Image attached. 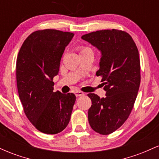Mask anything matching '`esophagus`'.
Segmentation results:
<instances>
[{"label":"esophagus","mask_w":159,"mask_h":159,"mask_svg":"<svg viewBox=\"0 0 159 159\" xmlns=\"http://www.w3.org/2000/svg\"><path fill=\"white\" fill-rule=\"evenodd\" d=\"M75 95L76 96H84V93L83 92H81V91H76V92H75Z\"/></svg>","instance_id":"obj_1"}]
</instances>
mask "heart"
Listing matches in <instances>:
<instances>
[{
    "label": "heart",
    "instance_id": "1",
    "mask_svg": "<svg viewBox=\"0 0 159 159\" xmlns=\"http://www.w3.org/2000/svg\"><path fill=\"white\" fill-rule=\"evenodd\" d=\"M79 50H80V54H81V53H82V52H86V51L90 50V49L88 48H85V47H81V48H80Z\"/></svg>",
    "mask_w": 159,
    "mask_h": 159
}]
</instances>
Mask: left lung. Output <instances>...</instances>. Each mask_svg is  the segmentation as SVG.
Masks as SVG:
<instances>
[{
  "label": "left lung",
  "instance_id": "left-lung-1",
  "mask_svg": "<svg viewBox=\"0 0 159 159\" xmlns=\"http://www.w3.org/2000/svg\"><path fill=\"white\" fill-rule=\"evenodd\" d=\"M101 52L99 69L105 98L94 93L88 121L95 132L109 134L128 119L137 98L140 83L139 52L132 36L122 30H97L81 36Z\"/></svg>",
  "mask_w": 159,
  "mask_h": 159
}]
</instances>
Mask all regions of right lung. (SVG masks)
<instances>
[{"label": "right lung", "instance_id": "1", "mask_svg": "<svg viewBox=\"0 0 159 159\" xmlns=\"http://www.w3.org/2000/svg\"><path fill=\"white\" fill-rule=\"evenodd\" d=\"M74 34L46 29L32 33L23 43L16 61V81L24 111L36 129L60 133L70 120L76 97L54 92L66 47Z\"/></svg>", "mask_w": 159, "mask_h": 159}]
</instances>
